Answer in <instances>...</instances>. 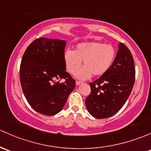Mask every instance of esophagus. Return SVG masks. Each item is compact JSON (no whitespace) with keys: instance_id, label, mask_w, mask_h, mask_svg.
Wrapping results in <instances>:
<instances>
[{"instance_id":"1","label":"esophagus","mask_w":151,"mask_h":151,"mask_svg":"<svg viewBox=\"0 0 151 151\" xmlns=\"http://www.w3.org/2000/svg\"><path fill=\"white\" fill-rule=\"evenodd\" d=\"M82 83H83V82H80V81H77V82H76V85H77V86H78V85H81V84H82Z\"/></svg>"}]
</instances>
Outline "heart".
Wrapping results in <instances>:
<instances>
[{
  "label": "heart",
  "instance_id": "b5f03b06",
  "mask_svg": "<svg viewBox=\"0 0 151 151\" xmlns=\"http://www.w3.org/2000/svg\"><path fill=\"white\" fill-rule=\"evenodd\" d=\"M115 49L111 45L98 42H83L78 43L74 50H67L64 53L65 64L67 71L74 74L81 65L85 67L75 76L80 80H87L93 74L101 76L110 69L115 58Z\"/></svg>",
  "mask_w": 151,
  "mask_h": 151
}]
</instances>
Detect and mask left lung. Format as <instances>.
Segmentation results:
<instances>
[{"mask_svg":"<svg viewBox=\"0 0 151 151\" xmlns=\"http://www.w3.org/2000/svg\"><path fill=\"white\" fill-rule=\"evenodd\" d=\"M134 78L135 69L131 52L119 42L110 69L90 83L91 93L85 100L89 113L97 119L109 118L117 113L129 98Z\"/></svg>","mask_w":151,"mask_h":151,"instance_id":"1","label":"left lung"}]
</instances>
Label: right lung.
I'll return each instance as SVG.
<instances>
[{"instance_id": "right-lung-1", "label": "right lung", "mask_w": 151, "mask_h": 151, "mask_svg": "<svg viewBox=\"0 0 151 151\" xmlns=\"http://www.w3.org/2000/svg\"><path fill=\"white\" fill-rule=\"evenodd\" d=\"M66 43L64 40L38 38L22 57L20 82L24 95L32 109L43 115L59 113L75 88V80L66 71ZM59 78L65 81L60 83Z\"/></svg>"}]
</instances>
